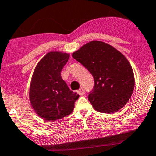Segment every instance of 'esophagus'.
I'll return each mask as SVG.
<instances>
[{"mask_svg":"<svg viewBox=\"0 0 156 156\" xmlns=\"http://www.w3.org/2000/svg\"><path fill=\"white\" fill-rule=\"evenodd\" d=\"M77 93H78L79 95H80V96H83V95H84V93H85V91H84L83 88H80L78 91H77Z\"/></svg>","mask_w":156,"mask_h":156,"instance_id":"34e87169","label":"esophagus"}]
</instances>
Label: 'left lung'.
Masks as SVG:
<instances>
[{
  "label": "left lung",
  "mask_w": 156,
  "mask_h": 156,
  "mask_svg": "<svg viewBox=\"0 0 156 156\" xmlns=\"http://www.w3.org/2000/svg\"><path fill=\"white\" fill-rule=\"evenodd\" d=\"M94 78L88 99L98 112H115L123 107L135 87L133 68L126 57L106 43L93 41L73 53Z\"/></svg>",
  "instance_id": "left-lung-1"
}]
</instances>
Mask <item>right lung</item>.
Wrapping results in <instances>:
<instances>
[{
    "label": "right lung",
    "mask_w": 156,
    "mask_h": 156,
    "mask_svg": "<svg viewBox=\"0 0 156 156\" xmlns=\"http://www.w3.org/2000/svg\"><path fill=\"white\" fill-rule=\"evenodd\" d=\"M69 57L67 53L49 52L37 64L33 73L30 102L36 113L47 121L69 115L80 96L69 90L60 74Z\"/></svg>",
    "instance_id": "obj_1"
}]
</instances>
